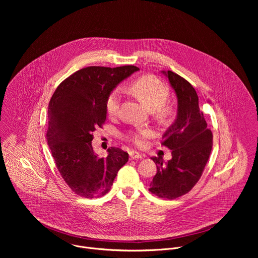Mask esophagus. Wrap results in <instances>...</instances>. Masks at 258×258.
I'll return each mask as SVG.
<instances>
[{"label":"esophagus","mask_w":258,"mask_h":258,"mask_svg":"<svg viewBox=\"0 0 258 258\" xmlns=\"http://www.w3.org/2000/svg\"><path fill=\"white\" fill-rule=\"evenodd\" d=\"M143 155H141L140 153L136 152V151H131L130 152V158L131 159H139V158H142Z\"/></svg>","instance_id":"esophagus-1"}]
</instances>
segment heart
Listing matches in <instances>:
<instances>
[{
    "mask_svg": "<svg viewBox=\"0 0 258 258\" xmlns=\"http://www.w3.org/2000/svg\"><path fill=\"white\" fill-rule=\"evenodd\" d=\"M131 91L142 100L147 107L155 109L156 113L160 117L168 118L172 115L173 109L166 103L169 96V89L155 76H144L137 79L132 83ZM120 98L121 93L119 89H114L109 93L105 102L106 112L109 116L113 117L118 114ZM124 137L135 146L143 148L147 144V140L153 137V132L148 127L136 128L128 131Z\"/></svg>",
    "mask_w": 258,
    "mask_h": 258,
    "instance_id": "b5f03b06",
    "label": "heart"
}]
</instances>
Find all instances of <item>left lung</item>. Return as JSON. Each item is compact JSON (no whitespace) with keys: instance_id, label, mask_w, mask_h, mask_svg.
<instances>
[{"instance_id":"1","label":"left lung","mask_w":258,"mask_h":258,"mask_svg":"<svg viewBox=\"0 0 258 258\" xmlns=\"http://www.w3.org/2000/svg\"><path fill=\"white\" fill-rule=\"evenodd\" d=\"M177 97V116L162 137L161 145L171 150L172 158L163 164L152 157L157 173L149 191L164 199L189 193L200 179L212 149V133L207 127L199 98L193 86L176 73L164 71Z\"/></svg>"}]
</instances>
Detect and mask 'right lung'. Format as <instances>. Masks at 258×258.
Returning <instances> with one entry per match:
<instances>
[{
	"label": "right lung",
	"mask_w": 258,
	"mask_h": 258,
	"mask_svg": "<svg viewBox=\"0 0 258 258\" xmlns=\"http://www.w3.org/2000/svg\"><path fill=\"white\" fill-rule=\"evenodd\" d=\"M139 70L137 66H89L65 79L55 90L48 109L47 141L56 166L75 194L98 198L107 194L128 154L110 147L98 157L93 133L106 121L105 102L117 84Z\"/></svg>",
	"instance_id": "add662e5"
}]
</instances>
